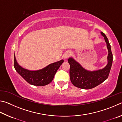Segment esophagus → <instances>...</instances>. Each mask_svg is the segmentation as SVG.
Instances as JSON below:
<instances>
[{
	"instance_id": "esophagus-1",
	"label": "esophagus",
	"mask_w": 122,
	"mask_h": 122,
	"mask_svg": "<svg viewBox=\"0 0 122 122\" xmlns=\"http://www.w3.org/2000/svg\"><path fill=\"white\" fill-rule=\"evenodd\" d=\"M71 55V52L70 51H67L64 54V58L67 59L69 58Z\"/></svg>"
}]
</instances>
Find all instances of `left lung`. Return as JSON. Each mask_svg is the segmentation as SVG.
Listing matches in <instances>:
<instances>
[{"label":"left lung","mask_w":122,"mask_h":122,"mask_svg":"<svg viewBox=\"0 0 122 122\" xmlns=\"http://www.w3.org/2000/svg\"><path fill=\"white\" fill-rule=\"evenodd\" d=\"M101 34L104 37L108 50V63L104 68L96 71H88L72 57L68 59L70 65V80L72 84L78 88L85 89L93 88L101 84L108 77L112 66V54L108 38L102 32H101Z\"/></svg>","instance_id":"1"}]
</instances>
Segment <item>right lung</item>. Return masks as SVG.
Returning <instances> with one entry per match:
<instances>
[{
    "label": "right lung",
    "mask_w": 122,
    "mask_h": 122,
    "mask_svg": "<svg viewBox=\"0 0 122 122\" xmlns=\"http://www.w3.org/2000/svg\"><path fill=\"white\" fill-rule=\"evenodd\" d=\"M14 66L16 71L26 81L32 85L42 86L46 85L52 81L56 73L62 63L64 60H61L57 62L48 65L43 69L30 71L21 67L17 62L15 54Z\"/></svg>",
    "instance_id": "right-lung-1"
}]
</instances>
